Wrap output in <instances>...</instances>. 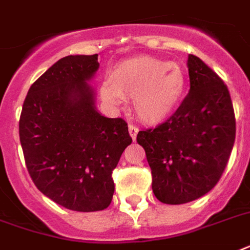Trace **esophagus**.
<instances>
[{"label": "esophagus", "instance_id": "34e87169", "mask_svg": "<svg viewBox=\"0 0 250 250\" xmlns=\"http://www.w3.org/2000/svg\"><path fill=\"white\" fill-rule=\"evenodd\" d=\"M128 132H129V136L132 137V140H136V136L139 133V128L133 125H128Z\"/></svg>", "mask_w": 250, "mask_h": 250}]
</instances>
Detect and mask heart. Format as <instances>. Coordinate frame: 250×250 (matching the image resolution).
Instances as JSON below:
<instances>
[{
    "label": "heart",
    "mask_w": 250,
    "mask_h": 250,
    "mask_svg": "<svg viewBox=\"0 0 250 250\" xmlns=\"http://www.w3.org/2000/svg\"><path fill=\"white\" fill-rule=\"evenodd\" d=\"M185 74L180 65L162 59L139 56L122 62L113 69L110 81L101 86V99L119 106L125 99H133L140 119L159 123L169 118L181 103Z\"/></svg>",
    "instance_id": "heart-1"
}]
</instances>
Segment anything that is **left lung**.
Segmentation results:
<instances>
[{
  "mask_svg": "<svg viewBox=\"0 0 250 250\" xmlns=\"http://www.w3.org/2000/svg\"><path fill=\"white\" fill-rule=\"evenodd\" d=\"M188 68L190 91L176 113L137 135L151 168L154 195L166 204H184L209 192L235 143L234 107L224 81L194 55H188Z\"/></svg>",
  "mask_w": 250,
  "mask_h": 250,
  "instance_id": "1",
  "label": "left lung"
}]
</instances>
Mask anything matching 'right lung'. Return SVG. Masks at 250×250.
I'll list each match as a JSON object with an SVG mask.
<instances>
[{
    "mask_svg": "<svg viewBox=\"0 0 250 250\" xmlns=\"http://www.w3.org/2000/svg\"><path fill=\"white\" fill-rule=\"evenodd\" d=\"M97 54L60 59L30 86L19 121L26 168L42 194L77 212L109 207L111 178L132 143L122 118L96 107L90 84L99 70Z\"/></svg>",
    "mask_w": 250,
    "mask_h": 250,
    "instance_id": "right-lung-1",
    "label": "right lung"
}]
</instances>
